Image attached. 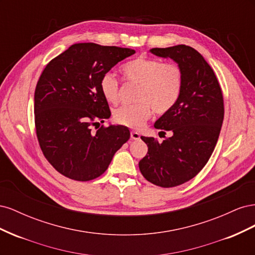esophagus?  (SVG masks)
<instances>
[{"mask_svg": "<svg viewBox=\"0 0 255 255\" xmlns=\"http://www.w3.org/2000/svg\"><path fill=\"white\" fill-rule=\"evenodd\" d=\"M130 138H132L133 140H138L140 138V134L138 132H135V130H132V132H130Z\"/></svg>", "mask_w": 255, "mask_h": 255, "instance_id": "esophagus-1", "label": "esophagus"}]
</instances>
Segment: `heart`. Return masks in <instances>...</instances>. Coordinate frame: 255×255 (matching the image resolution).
<instances>
[{"label": "heart", "instance_id": "heart-1", "mask_svg": "<svg viewBox=\"0 0 255 255\" xmlns=\"http://www.w3.org/2000/svg\"><path fill=\"white\" fill-rule=\"evenodd\" d=\"M121 73L128 82L139 85V88L135 99L138 103L115 110L114 120L118 125L139 128L151 117L153 111L157 115L166 114L181 97L184 75L175 64H164L156 58L139 56L123 65ZM99 87L107 102H118L119 83L113 74L102 75Z\"/></svg>", "mask_w": 255, "mask_h": 255}]
</instances>
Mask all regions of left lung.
I'll return each instance as SVG.
<instances>
[{"mask_svg": "<svg viewBox=\"0 0 255 255\" xmlns=\"http://www.w3.org/2000/svg\"><path fill=\"white\" fill-rule=\"evenodd\" d=\"M154 55L171 58L184 75L179 101L158 118L154 128L171 137L158 142L141 136L148 153L139 169L145 180L160 187H174L195 177L210 159L225 116L220 85L211 66L194 48L185 44L154 48Z\"/></svg>", "mask_w": 255, "mask_h": 255, "instance_id": "1", "label": "left lung"}]
</instances>
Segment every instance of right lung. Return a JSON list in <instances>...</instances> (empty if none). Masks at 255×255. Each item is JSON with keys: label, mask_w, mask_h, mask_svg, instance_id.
Wrapping results in <instances>:
<instances>
[{"label": "right lung", "mask_w": 255, "mask_h": 255, "mask_svg": "<svg viewBox=\"0 0 255 255\" xmlns=\"http://www.w3.org/2000/svg\"><path fill=\"white\" fill-rule=\"evenodd\" d=\"M135 50L75 43L44 68L35 89L36 134L43 155L63 175L90 181L103 174L129 138L125 126L91 127L111 117L102 75Z\"/></svg>", "instance_id": "1"}]
</instances>
